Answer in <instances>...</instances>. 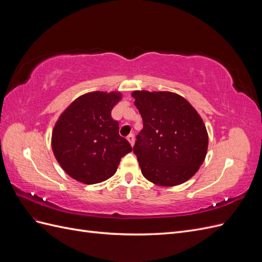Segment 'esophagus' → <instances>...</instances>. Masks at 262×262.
I'll use <instances>...</instances> for the list:
<instances>
[{"label": "esophagus", "instance_id": "esophagus-1", "mask_svg": "<svg viewBox=\"0 0 262 262\" xmlns=\"http://www.w3.org/2000/svg\"><path fill=\"white\" fill-rule=\"evenodd\" d=\"M126 140L130 142L131 146H133V144H134V136H133V134H129V136L126 137Z\"/></svg>", "mask_w": 262, "mask_h": 262}]
</instances>
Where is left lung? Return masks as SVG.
<instances>
[{"label":"left lung","instance_id":"obj_1","mask_svg":"<svg viewBox=\"0 0 262 262\" xmlns=\"http://www.w3.org/2000/svg\"><path fill=\"white\" fill-rule=\"evenodd\" d=\"M132 97L143 120L133 146L142 173L158 186L184 184L199 170L208 152L202 118L175 93L134 91Z\"/></svg>","mask_w":262,"mask_h":262}]
</instances>
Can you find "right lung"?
I'll use <instances>...</instances> for the list:
<instances>
[{
    "label": "right lung",
    "mask_w": 262,
    "mask_h": 262,
    "mask_svg": "<svg viewBox=\"0 0 262 262\" xmlns=\"http://www.w3.org/2000/svg\"><path fill=\"white\" fill-rule=\"evenodd\" d=\"M120 92H91L76 98L55 122L51 145L55 160L69 176L86 185L115 175L121 157L132 147L119 136L112 110Z\"/></svg>",
    "instance_id": "1"
}]
</instances>
